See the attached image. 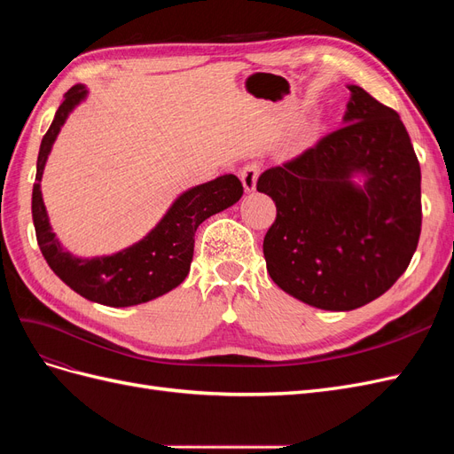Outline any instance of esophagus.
<instances>
[{"label":"esophagus","instance_id":"esophagus-1","mask_svg":"<svg viewBox=\"0 0 454 454\" xmlns=\"http://www.w3.org/2000/svg\"><path fill=\"white\" fill-rule=\"evenodd\" d=\"M240 180H242V185L244 189L248 191V193H252V191H255V185H257V177H259V164L257 162H248L244 164V167L240 168L239 172Z\"/></svg>","mask_w":454,"mask_h":454}]
</instances>
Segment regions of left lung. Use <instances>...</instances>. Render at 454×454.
Returning <instances> with one entry per match:
<instances>
[{
	"mask_svg": "<svg viewBox=\"0 0 454 454\" xmlns=\"http://www.w3.org/2000/svg\"><path fill=\"white\" fill-rule=\"evenodd\" d=\"M342 127L259 176L277 204L263 254L272 282L324 310H354L388 292L422 223L420 167L403 122L358 85Z\"/></svg>",
	"mask_w": 454,
	"mask_h": 454,
	"instance_id": "1",
	"label": "left lung"
}]
</instances>
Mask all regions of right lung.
<instances>
[{
	"mask_svg": "<svg viewBox=\"0 0 454 454\" xmlns=\"http://www.w3.org/2000/svg\"><path fill=\"white\" fill-rule=\"evenodd\" d=\"M87 96L85 85L67 90L41 140L32 193L37 244L54 274L81 297L106 307H134L168 294L185 280L193 261L197 227L204 219L237 204L244 189L235 174H223L176 197L159 223L129 248L100 257H77L67 252L52 232L41 193V177L64 122Z\"/></svg>",
	"mask_w": 454,
	"mask_h": 454,
	"instance_id": "1",
	"label": "right lung"
}]
</instances>
